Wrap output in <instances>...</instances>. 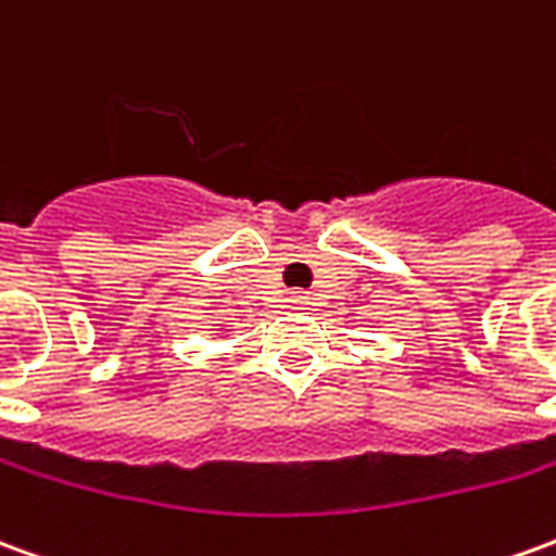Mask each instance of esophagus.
Segmentation results:
<instances>
[{"instance_id": "esophagus-1", "label": "esophagus", "mask_w": 556, "mask_h": 556, "mask_svg": "<svg viewBox=\"0 0 556 556\" xmlns=\"http://www.w3.org/2000/svg\"><path fill=\"white\" fill-rule=\"evenodd\" d=\"M289 304L294 306V309H301V306L306 304V298L304 294H289Z\"/></svg>"}]
</instances>
